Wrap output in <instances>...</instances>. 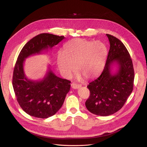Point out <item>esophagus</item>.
Wrapping results in <instances>:
<instances>
[{"instance_id": "esophagus-1", "label": "esophagus", "mask_w": 147, "mask_h": 147, "mask_svg": "<svg viewBox=\"0 0 147 147\" xmlns=\"http://www.w3.org/2000/svg\"><path fill=\"white\" fill-rule=\"evenodd\" d=\"M71 86L73 89H76L80 88L82 86V85H80V84H76L75 83H72L71 84Z\"/></svg>"}]
</instances>
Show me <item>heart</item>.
<instances>
[{
    "mask_svg": "<svg viewBox=\"0 0 147 147\" xmlns=\"http://www.w3.org/2000/svg\"><path fill=\"white\" fill-rule=\"evenodd\" d=\"M107 52L106 45L101 41L76 38L64 44L63 51L58 53L57 63L61 73L67 78L76 68L79 78L92 79L102 71Z\"/></svg>",
    "mask_w": 147,
    "mask_h": 147,
    "instance_id": "heart-1",
    "label": "heart"
}]
</instances>
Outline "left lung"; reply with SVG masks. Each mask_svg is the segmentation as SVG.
<instances>
[{"label": "left lung", "mask_w": 147, "mask_h": 147, "mask_svg": "<svg viewBox=\"0 0 147 147\" xmlns=\"http://www.w3.org/2000/svg\"><path fill=\"white\" fill-rule=\"evenodd\" d=\"M110 44L103 71L87 86L90 96L85 105L92 113L108 116L120 110L132 93L134 69L132 59L125 46L115 37L106 34ZM116 63L117 71L111 73V65Z\"/></svg>", "instance_id": "1"}]
</instances>
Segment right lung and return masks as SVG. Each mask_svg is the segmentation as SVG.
Segmentation results:
<instances>
[{
	"instance_id": "obj_1",
	"label": "right lung",
	"mask_w": 147,
	"mask_h": 147,
	"mask_svg": "<svg viewBox=\"0 0 147 147\" xmlns=\"http://www.w3.org/2000/svg\"><path fill=\"white\" fill-rule=\"evenodd\" d=\"M64 38L49 33L38 34L24 45L18 57L13 73V88L21 109L31 116L46 119L55 114L64 103L71 82L58 78L50 69L42 80H29L23 67L25 59L52 48Z\"/></svg>"
}]
</instances>
